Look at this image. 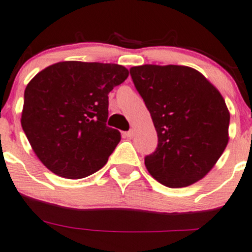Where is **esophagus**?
I'll return each mask as SVG.
<instances>
[{
	"instance_id": "esophagus-1",
	"label": "esophagus",
	"mask_w": 252,
	"mask_h": 252,
	"mask_svg": "<svg viewBox=\"0 0 252 252\" xmlns=\"http://www.w3.org/2000/svg\"><path fill=\"white\" fill-rule=\"evenodd\" d=\"M125 135L127 138H129V139H131V138H133L134 137V129H129L128 132H126Z\"/></svg>"
}]
</instances>
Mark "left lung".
I'll return each instance as SVG.
<instances>
[{
    "instance_id": "1",
    "label": "left lung",
    "mask_w": 252,
    "mask_h": 252,
    "mask_svg": "<svg viewBox=\"0 0 252 252\" xmlns=\"http://www.w3.org/2000/svg\"><path fill=\"white\" fill-rule=\"evenodd\" d=\"M158 135L145 165L169 188L188 187L216 165L228 143L230 112L201 72L183 65L145 64L129 69Z\"/></svg>"
}]
</instances>
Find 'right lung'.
Returning a JSON list of instances; mask_svg holds the SVG:
<instances>
[{"label": "right lung", "instance_id": "add662e5", "mask_svg": "<svg viewBox=\"0 0 252 252\" xmlns=\"http://www.w3.org/2000/svg\"><path fill=\"white\" fill-rule=\"evenodd\" d=\"M128 77L119 64L59 62L25 89L21 126L36 157L65 179L94 174L121 139L106 125L109 92Z\"/></svg>", "mask_w": 252, "mask_h": 252}]
</instances>
